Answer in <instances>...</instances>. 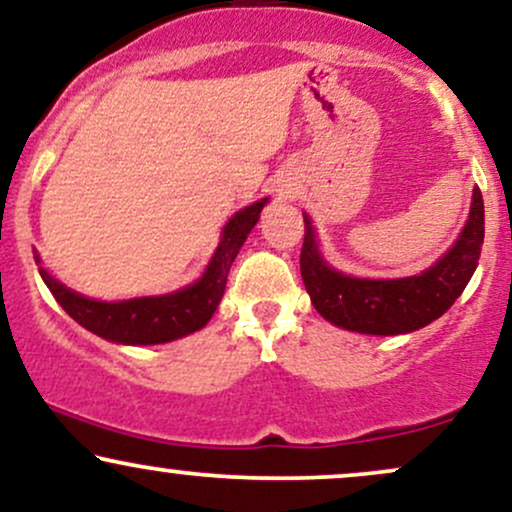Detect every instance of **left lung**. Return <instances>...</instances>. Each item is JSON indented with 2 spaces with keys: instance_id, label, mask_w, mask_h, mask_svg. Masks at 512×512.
<instances>
[{
  "instance_id": "8db88e82",
  "label": "left lung",
  "mask_w": 512,
  "mask_h": 512,
  "mask_svg": "<svg viewBox=\"0 0 512 512\" xmlns=\"http://www.w3.org/2000/svg\"><path fill=\"white\" fill-rule=\"evenodd\" d=\"M484 245V199L474 187L460 238L431 269L407 279H356L325 262L305 216L301 276L315 310L332 325L361 334H407L438 320L472 279Z\"/></svg>"
}]
</instances>
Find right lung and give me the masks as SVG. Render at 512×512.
<instances>
[{"label":"right lung","instance_id":"obj_1","mask_svg":"<svg viewBox=\"0 0 512 512\" xmlns=\"http://www.w3.org/2000/svg\"><path fill=\"white\" fill-rule=\"evenodd\" d=\"M264 204H267V199L240 209L223 228L219 248L211 257L209 267L204 269L202 279L185 286V289L168 293V296L103 303L67 289L60 281L52 279L45 269H40V276L48 284L55 301L64 308V313L74 317L88 332L98 334L108 342L132 346L173 342V339L202 330L211 320L214 310L219 308L231 264L236 260L238 250L243 248L248 233L260 221Z\"/></svg>","mask_w":512,"mask_h":512}]
</instances>
